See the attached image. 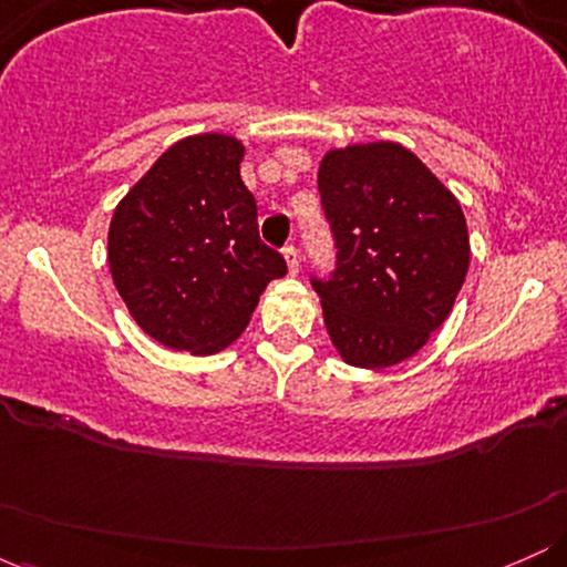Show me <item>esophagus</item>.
<instances>
[{"label": "esophagus", "mask_w": 567, "mask_h": 567, "mask_svg": "<svg viewBox=\"0 0 567 567\" xmlns=\"http://www.w3.org/2000/svg\"><path fill=\"white\" fill-rule=\"evenodd\" d=\"M282 252H285V261H288V271H290V275H298V266H301V261H298L296 245H288Z\"/></svg>", "instance_id": "1"}]
</instances>
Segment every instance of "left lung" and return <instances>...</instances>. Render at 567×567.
Instances as JSON below:
<instances>
[{
    "instance_id": "left-lung-1",
    "label": "left lung",
    "mask_w": 567,
    "mask_h": 567,
    "mask_svg": "<svg viewBox=\"0 0 567 567\" xmlns=\"http://www.w3.org/2000/svg\"><path fill=\"white\" fill-rule=\"evenodd\" d=\"M317 186L338 250L330 279L311 277L330 341L354 368L396 365L447 320L464 285V210L392 141L330 148Z\"/></svg>"
}]
</instances>
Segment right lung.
Returning a JSON list of instances; mask_svg holds the SVG:
<instances>
[{
  "label": "right lung",
  "mask_w": 567,
  "mask_h": 567,
  "mask_svg": "<svg viewBox=\"0 0 567 567\" xmlns=\"http://www.w3.org/2000/svg\"><path fill=\"white\" fill-rule=\"evenodd\" d=\"M245 146L202 133L173 143L116 205L109 269L133 320L162 347L216 354L250 322L288 264L258 237L239 178Z\"/></svg>",
  "instance_id": "1"
}]
</instances>
